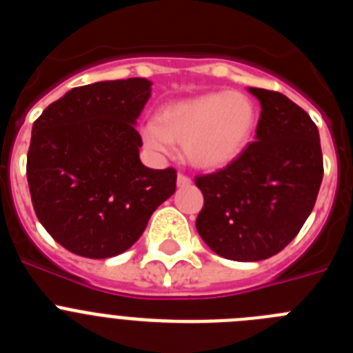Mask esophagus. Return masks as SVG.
<instances>
[{"mask_svg": "<svg viewBox=\"0 0 353 353\" xmlns=\"http://www.w3.org/2000/svg\"><path fill=\"white\" fill-rule=\"evenodd\" d=\"M192 183V180L187 176V174L183 173H179V176H176V185L179 187H189Z\"/></svg>", "mask_w": 353, "mask_h": 353, "instance_id": "esophagus-1", "label": "esophagus"}]
</instances>
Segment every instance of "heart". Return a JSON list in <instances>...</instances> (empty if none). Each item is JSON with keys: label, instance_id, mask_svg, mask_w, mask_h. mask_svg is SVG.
Instances as JSON below:
<instances>
[{"label": "heart", "instance_id": "b5f03b06", "mask_svg": "<svg viewBox=\"0 0 353 353\" xmlns=\"http://www.w3.org/2000/svg\"><path fill=\"white\" fill-rule=\"evenodd\" d=\"M258 109L239 92H212L166 105L143 127V141L152 152L171 154L173 141L183 145L196 168L215 170L235 161L251 141Z\"/></svg>", "mask_w": 353, "mask_h": 353}]
</instances>
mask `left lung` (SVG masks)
Listing matches in <instances>:
<instances>
[{"label":"left lung","mask_w":353,"mask_h":353,"mask_svg":"<svg viewBox=\"0 0 353 353\" xmlns=\"http://www.w3.org/2000/svg\"><path fill=\"white\" fill-rule=\"evenodd\" d=\"M249 92L261 105L256 139L226 168L194 179L205 198L196 230L215 254L235 261L283 251L310 217L323 179L310 114L279 92Z\"/></svg>","instance_id":"obj_1"}]
</instances>
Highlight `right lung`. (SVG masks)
<instances>
[{"mask_svg": "<svg viewBox=\"0 0 353 353\" xmlns=\"http://www.w3.org/2000/svg\"><path fill=\"white\" fill-rule=\"evenodd\" d=\"M143 77L77 86L33 123L26 176L49 235L74 254H121L176 189V171L139 161L136 120L150 99Z\"/></svg>", "mask_w": 353, "mask_h": 353, "instance_id": "right-lung-1", "label": "right lung"}]
</instances>
